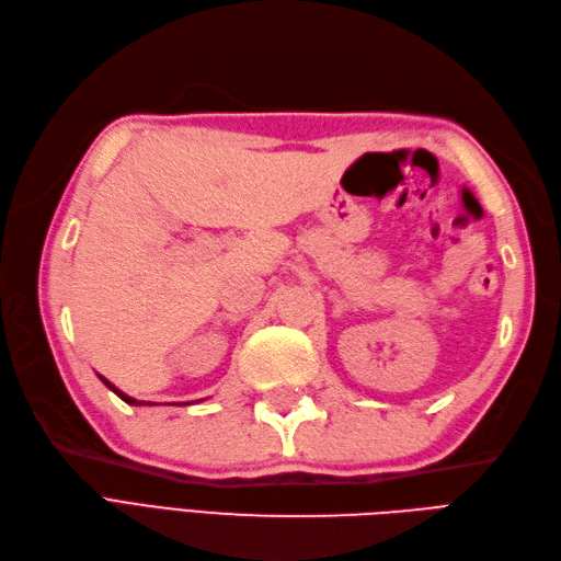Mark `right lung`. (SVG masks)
Returning <instances> with one entry per match:
<instances>
[{"instance_id":"right-lung-1","label":"right lung","mask_w":561,"mask_h":561,"mask_svg":"<svg viewBox=\"0 0 561 561\" xmlns=\"http://www.w3.org/2000/svg\"><path fill=\"white\" fill-rule=\"evenodd\" d=\"M100 377V375H98ZM100 379H103V383L110 388V390H114V393L118 396V398H122L124 402H128V404H157V402H138V400H135V398H130V396H126V393H122V390H118L114 383H110L105 377H100ZM184 404H190V402H184Z\"/></svg>"}]
</instances>
